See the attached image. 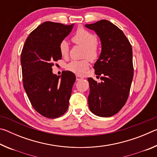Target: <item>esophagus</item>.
I'll use <instances>...</instances> for the list:
<instances>
[{
	"label": "esophagus",
	"instance_id": "esophagus-1",
	"mask_svg": "<svg viewBox=\"0 0 157 157\" xmlns=\"http://www.w3.org/2000/svg\"><path fill=\"white\" fill-rule=\"evenodd\" d=\"M83 79V78H82V77L79 76L78 75H76V80L77 81H79V80H81V79Z\"/></svg>",
	"mask_w": 157,
	"mask_h": 157
}]
</instances>
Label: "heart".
Here are the masks:
<instances>
[{
  "mask_svg": "<svg viewBox=\"0 0 157 157\" xmlns=\"http://www.w3.org/2000/svg\"><path fill=\"white\" fill-rule=\"evenodd\" d=\"M74 44L84 48V57H87L91 61L96 59L99 55V48L97 46V37L91 32L79 28L76 31L72 37ZM59 52L63 57H67L69 54V45L66 41L63 40L59 44ZM89 63L86 59L78 61L73 60L68 63L66 68L78 75H83L89 68Z\"/></svg>",
  "mask_w": 157,
  "mask_h": 157,
  "instance_id": "1",
  "label": "heart"
}]
</instances>
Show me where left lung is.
Wrapping results in <instances>:
<instances>
[{
	"label": "left lung",
	"instance_id": "8db88e82",
	"mask_svg": "<svg viewBox=\"0 0 157 157\" xmlns=\"http://www.w3.org/2000/svg\"><path fill=\"white\" fill-rule=\"evenodd\" d=\"M85 27L100 37L102 51L94 68L101 82L88 78L89 107L100 117L115 115L125 104L134 76L132 48L123 32L107 20H100Z\"/></svg>",
	"mask_w": 157,
	"mask_h": 157
}]
</instances>
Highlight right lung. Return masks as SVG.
I'll list each match as a JSON object with an SVG mask.
<instances>
[{"label":"right lung","mask_w":157,"mask_h":157,"mask_svg":"<svg viewBox=\"0 0 157 157\" xmlns=\"http://www.w3.org/2000/svg\"><path fill=\"white\" fill-rule=\"evenodd\" d=\"M73 25L43 23L29 34L21 52L23 87L33 108L48 118H58L68 108L75 75L63 71L57 76L52 66L62 59L59 44Z\"/></svg>","instance_id":"1"}]
</instances>
